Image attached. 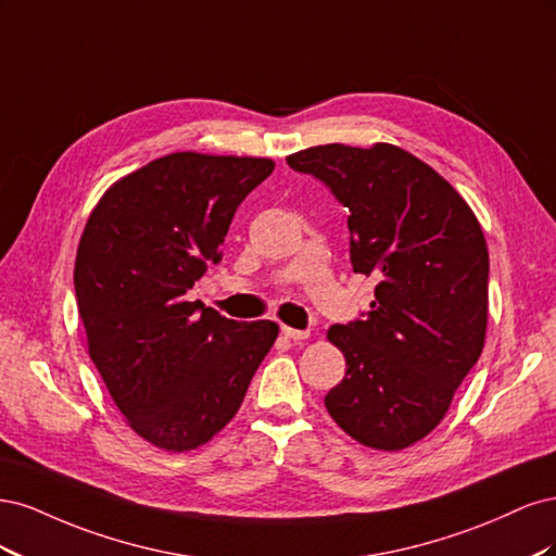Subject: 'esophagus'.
Masks as SVG:
<instances>
[{
	"label": "esophagus",
	"mask_w": 556,
	"mask_h": 556,
	"mask_svg": "<svg viewBox=\"0 0 556 556\" xmlns=\"http://www.w3.org/2000/svg\"><path fill=\"white\" fill-rule=\"evenodd\" d=\"M282 336L290 341H304L311 336V331H301V329H292V327H282Z\"/></svg>",
	"instance_id": "34e87169"
}]
</instances>
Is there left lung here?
Returning <instances> with one entry per match:
<instances>
[{
    "label": "left lung",
    "instance_id": "8db88e82",
    "mask_svg": "<svg viewBox=\"0 0 556 556\" xmlns=\"http://www.w3.org/2000/svg\"><path fill=\"white\" fill-rule=\"evenodd\" d=\"M288 164L350 211L352 271L378 280L364 319L327 331L348 368L325 406L366 447H408L441 425L484 345L490 252L478 217L392 143L313 146Z\"/></svg>",
    "mask_w": 556,
    "mask_h": 556
}]
</instances>
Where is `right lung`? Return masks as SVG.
<instances>
[{"label": "right lung", "instance_id": "right-lung-1", "mask_svg": "<svg viewBox=\"0 0 556 556\" xmlns=\"http://www.w3.org/2000/svg\"><path fill=\"white\" fill-rule=\"evenodd\" d=\"M274 166L164 155L113 182L83 229L74 288L90 359L127 425L155 447L208 443L278 339L271 319L237 323L185 299L220 262L233 213Z\"/></svg>", "mask_w": 556, "mask_h": 556}]
</instances>
